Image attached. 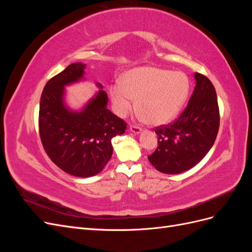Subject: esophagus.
I'll return each instance as SVG.
<instances>
[{
    "instance_id": "obj_1",
    "label": "esophagus",
    "mask_w": 252,
    "mask_h": 252,
    "mask_svg": "<svg viewBox=\"0 0 252 252\" xmlns=\"http://www.w3.org/2000/svg\"><path fill=\"white\" fill-rule=\"evenodd\" d=\"M130 131L135 133V134H139L142 132V128L140 126H136V125H131L130 126Z\"/></svg>"
}]
</instances>
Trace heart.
I'll list each match as a JSON object with an SVG mask.
<instances>
[{"mask_svg":"<svg viewBox=\"0 0 252 252\" xmlns=\"http://www.w3.org/2000/svg\"><path fill=\"white\" fill-rule=\"evenodd\" d=\"M189 89L185 73L144 66L127 71L121 84L112 85L109 93L118 116H126L136 100L138 109L148 123L163 125L177 117L187 100Z\"/></svg>","mask_w":252,"mask_h":252,"instance_id":"obj_1","label":"heart"}]
</instances>
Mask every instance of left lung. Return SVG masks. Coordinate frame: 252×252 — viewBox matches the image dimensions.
<instances>
[{"label": "left lung", "instance_id": "left-lung-1", "mask_svg": "<svg viewBox=\"0 0 252 252\" xmlns=\"http://www.w3.org/2000/svg\"><path fill=\"white\" fill-rule=\"evenodd\" d=\"M194 79L193 94L180 118L156 128L158 145L148 159L163 173L177 174L192 168L217 139L220 111L215 86L201 73L195 72Z\"/></svg>", "mask_w": 252, "mask_h": 252}]
</instances>
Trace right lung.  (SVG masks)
Listing matches in <instances>:
<instances>
[{
	"label": "right lung",
	"instance_id": "1",
	"mask_svg": "<svg viewBox=\"0 0 252 252\" xmlns=\"http://www.w3.org/2000/svg\"><path fill=\"white\" fill-rule=\"evenodd\" d=\"M86 64L73 63L50 79L41 95L39 128L43 147L59 168L89 178L103 170L112 156L111 139L127 124L108 108L103 86L81 110L65 104V86L84 80Z\"/></svg>",
	"mask_w": 252,
	"mask_h": 252
}]
</instances>
